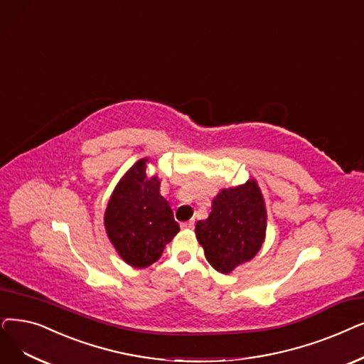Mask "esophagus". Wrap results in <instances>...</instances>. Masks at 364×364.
<instances>
[{"label":"esophagus","mask_w":364,"mask_h":364,"mask_svg":"<svg viewBox=\"0 0 364 364\" xmlns=\"http://www.w3.org/2000/svg\"><path fill=\"white\" fill-rule=\"evenodd\" d=\"M181 228H183V229H193V228H195V220L184 221V223H181Z\"/></svg>","instance_id":"esophagus-1"}]
</instances>
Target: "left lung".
Returning <instances> with one entry per match:
<instances>
[{
	"label": "left lung",
	"mask_w": 364,
	"mask_h": 364,
	"mask_svg": "<svg viewBox=\"0 0 364 364\" xmlns=\"http://www.w3.org/2000/svg\"><path fill=\"white\" fill-rule=\"evenodd\" d=\"M266 203L255 178L221 188L211 202L208 218L199 220L196 240L205 257L220 274H230L260 251L267 228Z\"/></svg>",
	"instance_id": "left-lung-1"
}]
</instances>
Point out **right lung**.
Masks as SVG:
<instances>
[{"label":"right lung","instance_id":"1","mask_svg":"<svg viewBox=\"0 0 364 364\" xmlns=\"http://www.w3.org/2000/svg\"><path fill=\"white\" fill-rule=\"evenodd\" d=\"M149 157L136 161L108 199L104 226L124 263L143 269L159 260L166 244L180 232L169 202L161 195V178L147 176Z\"/></svg>","mask_w":364,"mask_h":364}]
</instances>
